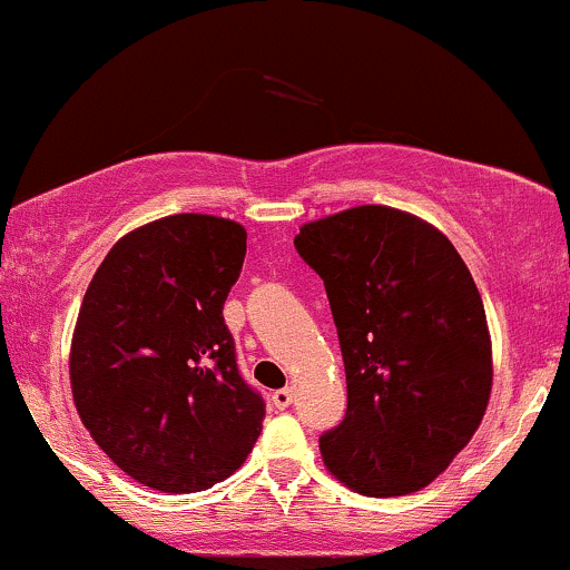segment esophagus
<instances>
[{
	"mask_svg": "<svg viewBox=\"0 0 570 570\" xmlns=\"http://www.w3.org/2000/svg\"><path fill=\"white\" fill-rule=\"evenodd\" d=\"M291 402H293V391L291 389H277L272 394V405L277 407V410H285V407H291Z\"/></svg>",
	"mask_w": 570,
	"mask_h": 570,
	"instance_id": "34e87169",
	"label": "esophagus"
}]
</instances>
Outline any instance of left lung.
<instances>
[{
	"label": "left lung",
	"instance_id": "1",
	"mask_svg": "<svg viewBox=\"0 0 570 570\" xmlns=\"http://www.w3.org/2000/svg\"><path fill=\"white\" fill-rule=\"evenodd\" d=\"M296 253L326 285L347 410L321 434L326 468L370 498L438 479L492 391L481 293L454 244L413 214L358 206L304 225Z\"/></svg>",
	"mask_w": 570,
	"mask_h": 570
}]
</instances>
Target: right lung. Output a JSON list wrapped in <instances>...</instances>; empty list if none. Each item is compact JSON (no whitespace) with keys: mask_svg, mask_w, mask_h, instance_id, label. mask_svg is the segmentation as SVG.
Instances as JSON below:
<instances>
[{"mask_svg":"<svg viewBox=\"0 0 570 570\" xmlns=\"http://www.w3.org/2000/svg\"><path fill=\"white\" fill-rule=\"evenodd\" d=\"M247 230L174 214L114 244L72 334L70 381L95 443L130 479L204 492L242 468L266 402L238 372L223 307Z\"/></svg>","mask_w":570,"mask_h":570,"instance_id":"1","label":"right lung"}]
</instances>
